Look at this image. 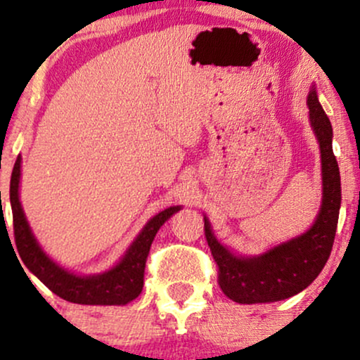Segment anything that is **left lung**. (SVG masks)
I'll use <instances>...</instances> for the list:
<instances>
[{"mask_svg": "<svg viewBox=\"0 0 360 360\" xmlns=\"http://www.w3.org/2000/svg\"><path fill=\"white\" fill-rule=\"evenodd\" d=\"M309 122L321 154L323 196L315 223L307 233L254 257L235 255L217 240L205 217V237L218 266V284L225 296L242 304L274 303L298 295L325 267L335 240L340 212V171L332 148V123L313 86L308 94Z\"/></svg>", "mask_w": 360, "mask_h": 360, "instance_id": "8db88e82", "label": "left lung"}]
</instances>
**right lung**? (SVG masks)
<instances>
[{
  "mask_svg": "<svg viewBox=\"0 0 360 360\" xmlns=\"http://www.w3.org/2000/svg\"><path fill=\"white\" fill-rule=\"evenodd\" d=\"M20 164L22 159H16L10 181V203L13 212V233L16 250L27 269L35 274L42 283L60 296L62 300L77 304H127L142 292L143 272L148 250L157 230L166 223L181 206H171L154 218H150L134 243L128 247L127 254L113 269L96 276H76L72 272L62 269L45 252L40 249L39 242L32 233L25 218L23 208L20 205Z\"/></svg>",
  "mask_w": 360,
  "mask_h": 360,
  "instance_id": "right-lung-1",
  "label": "right lung"
}]
</instances>
